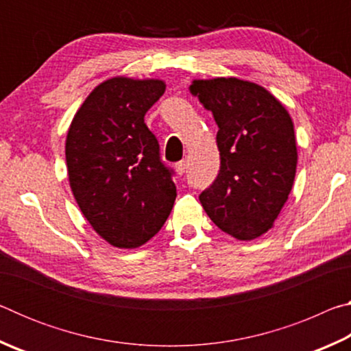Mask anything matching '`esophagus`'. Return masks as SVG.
I'll return each mask as SVG.
<instances>
[{
	"mask_svg": "<svg viewBox=\"0 0 351 351\" xmlns=\"http://www.w3.org/2000/svg\"><path fill=\"white\" fill-rule=\"evenodd\" d=\"M186 170H187V161H180V162L175 165V171L180 176L186 173Z\"/></svg>",
	"mask_w": 351,
	"mask_h": 351,
	"instance_id": "1",
	"label": "esophagus"
}]
</instances>
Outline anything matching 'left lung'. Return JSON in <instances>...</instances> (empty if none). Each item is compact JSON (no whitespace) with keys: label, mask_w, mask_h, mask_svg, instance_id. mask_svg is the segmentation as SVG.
<instances>
[{"label":"left lung","mask_w":351,"mask_h":351,"mask_svg":"<svg viewBox=\"0 0 351 351\" xmlns=\"http://www.w3.org/2000/svg\"><path fill=\"white\" fill-rule=\"evenodd\" d=\"M189 90L215 117L221 156L201 204L223 232L240 241L258 239L274 228L293 189V119L266 88L237 77L193 79Z\"/></svg>","instance_id":"obj_1"}]
</instances>
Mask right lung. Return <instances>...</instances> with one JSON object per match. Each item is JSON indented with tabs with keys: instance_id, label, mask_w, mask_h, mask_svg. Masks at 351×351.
Instances as JSON below:
<instances>
[{
	"instance_id": "obj_1",
	"label": "right lung",
	"mask_w": 351,
	"mask_h": 351,
	"mask_svg": "<svg viewBox=\"0 0 351 351\" xmlns=\"http://www.w3.org/2000/svg\"><path fill=\"white\" fill-rule=\"evenodd\" d=\"M164 91L161 79L111 77L83 100L68 130L71 192L97 235L119 249L145 245L175 203L171 173L144 123Z\"/></svg>"
}]
</instances>
